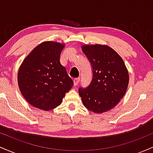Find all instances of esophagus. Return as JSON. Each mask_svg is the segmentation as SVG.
<instances>
[{
    "instance_id": "esophagus-1",
    "label": "esophagus",
    "mask_w": 153,
    "mask_h": 153,
    "mask_svg": "<svg viewBox=\"0 0 153 153\" xmlns=\"http://www.w3.org/2000/svg\"><path fill=\"white\" fill-rule=\"evenodd\" d=\"M79 82H80V78H75L74 80H73V83H74L75 86H76V85H78Z\"/></svg>"
}]
</instances>
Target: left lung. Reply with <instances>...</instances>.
I'll return each instance as SVG.
<instances>
[{"label":"left lung","mask_w":153,"mask_h":153,"mask_svg":"<svg viewBox=\"0 0 153 153\" xmlns=\"http://www.w3.org/2000/svg\"><path fill=\"white\" fill-rule=\"evenodd\" d=\"M81 49L93 68L90 85L78 90L82 102L96 114L108 111L126 94L129 80L127 67L120 55L107 45H83Z\"/></svg>","instance_id":"left-lung-1"}]
</instances>
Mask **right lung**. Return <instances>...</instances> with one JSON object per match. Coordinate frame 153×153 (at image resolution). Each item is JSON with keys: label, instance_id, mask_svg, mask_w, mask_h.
Listing matches in <instances>:
<instances>
[{"label": "right lung", "instance_id": "right-lung-1", "mask_svg": "<svg viewBox=\"0 0 153 153\" xmlns=\"http://www.w3.org/2000/svg\"><path fill=\"white\" fill-rule=\"evenodd\" d=\"M65 44L47 41L37 45L24 59L18 85L29 104L43 111L56 108L73 85L59 57Z\"/></svg>", "mask_w": 153, "mask_h": 153}]
</instances>
